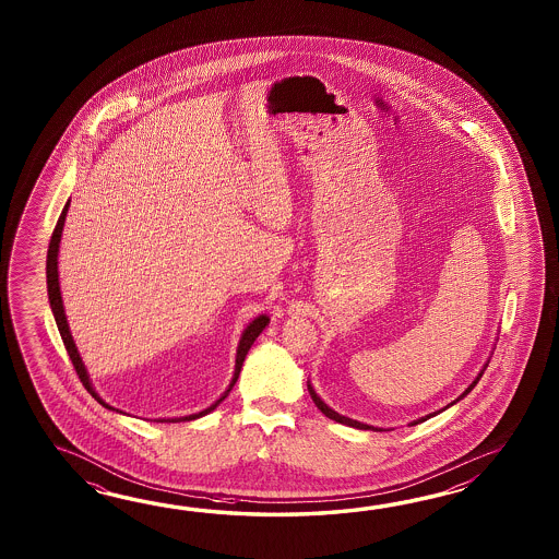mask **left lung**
<instances>
[{"label":"left lung","instance_id":"left-lung-1","mask_svg":"<svg viewBox=\"0 0 559 559\" xmlns=\"http://www.w3.org/2000/svg\"><path fill=\"white\" fill-rule=\"evenodd\" d=\"M486 368H487V364H486ZM486 368H484V369H486ZM484 369H481V371H479V376H477V378H475V380L472 381V385H469V388H467V390H465V392L462 393V395H460V397H457V400H455V402H452V404H450V405L457 404V402H460V400H464L465 395H467V393H469V392H472V390H474L475 385H477V381H479V378H481V376H484ZM308 390H309V395H311V400H313V404L318 405V409H321V414H323V416L330 417V419H333V421H337V424H344V426H349V428L378 429V428H373V426H368V424H361V421H356V419H349V417L340 416V414H337V412H333L332 407H330V405L325 404V402H323V400H321L320 395H318V393H316V390H313V388H311V383H308ZM450 405H448V407H450ZM443 409H445V407H443ZM443 409H441V412H443ZM436 414H440V412H436ZM436 414H429V416L419 417V419H416V421H412V424H409V426H417V424H421V421H426V419H429V417L436 416Z\"/></svg>","mask_w":559,"mask_h":559}]
</instances>
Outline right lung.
<instances>
[{"instance_id": "obj_1", "label": "right lung", "mask_w": 559, "mask_h": 559, "mask_svg": "<svg viewBox=\"0 0 559 559\" xmlns=\"http://www.w3.org/2000/svg\"><path fill=\"white\" fill-rule=\"evenodd\" d=\"M68 210H70V200H68V203L63 205L60 219H58L56 229H53L51 239H49L48 262H46L49 306H51L53 318H56V323H58V330H60L63 345H66V349H68V356L72 359L73 368L78 371V376H80V380L84 383L85 390L92 393V397H95V400H97L99 404L104 405V407H107V409H116V407H111V405L106 404V402L95 393L94 385H92L90 376H87V369H85L84 361H82L80 352H78L75 342H73L72 332H70V325H68V318H66V311H63V301H61L60 292V275H58V253H60L61 231H63V224H66ZM267 323H270V318H267V316H258V318L251 321L250 325L243 330V333H241L238 354H236V371H234V378L229 381V385H227V390L224 392V395H222L215 404L210 405L207 409H203L200 414H191V416L183 417H171V419H157V421H191V419H198V417H202L205 416V414H210V412H214L215 407L226 400L227 393L231 392V388L236 385V381H238L239 378V371H241V366H243V359L248 356V352H250L251 345L255 342V337L265 330V325H267ZM116 412H119V409H116ZM119 414H123V412H119Z\"/></svg>"}]
</instances>
